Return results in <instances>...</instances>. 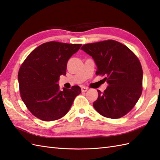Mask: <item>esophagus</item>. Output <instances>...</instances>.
I'll return each mask as SVG.
<instances>
[{"mask_svg": "<svg viewBox=\"0 0 160 160\" xmlns=\"http://www.w3.org/2000/svg\"><path fill=\"white\" fill-rule=\"evenodd\" d=\"M87 90H88V88L86 87H84V86L81 87V91H82V92H86Z\"/></svg>", "mask_w": 160, "mask_h": 160, "instance_id": "34e87169", "label": "esophagus"}]
</instances>
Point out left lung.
Masks as SVG:
<instances>
[{"mask_svg": "<svg viewBox=\"0 0 160 160\" xmlns=\"http://www.w3.org/2000/svg\"><path fill=\"white\" fill-rule=\"evenodd\" d=\"M94 59L97 75L105 76L108 86L93 102L97 112L116 119L126 115L142 92L143 72L137 56L120 42L109 40L83 45L81 48Z\"/></svg>", "mask_w": 160, "mask_h": 160, "instance_id": "left-lung-1", "label": "left lung"}]
</instances>
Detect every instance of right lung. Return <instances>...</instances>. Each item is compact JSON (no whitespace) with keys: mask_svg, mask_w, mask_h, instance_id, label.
Segmentation results:
<instances>
[{"mask_svg":"<svg viewBox=\"0 0 160 160\" xmlns=\"http://www.w3.org/2000/svg\"><path fill=\"white\" fill-rule=\"evenodd\" d=\"M81 44L48 42L35 48L21 65L18 74L20 97L31 113L44 121L64 116L81 88L59 90L60 75H66L68 59Z\"/></svg>","mask_w":160,"mask_h":160,"instance_id":"add662e5","label":"right lung"}]
</instances>
